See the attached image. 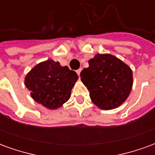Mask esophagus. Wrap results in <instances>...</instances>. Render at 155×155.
Instances as JSON below:
<instances>
[{
  "label": "esophagus",
  "instance_id": "obj_1",
  "mask_svg": "<svg viewBox=\"0 0 155 155\" xmlns=\"http://www.w3.org/2000/svg\"><path fill=\"white\" fill-rule=\"evenodd\" d=\"M81 69H79V70H77V71H76V73H77L79 76L81 75Z\"/></svg>",
  "mask_w": 155,
  "mask_h": 155
}]
</instances>
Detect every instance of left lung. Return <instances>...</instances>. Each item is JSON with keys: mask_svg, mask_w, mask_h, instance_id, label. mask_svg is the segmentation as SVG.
<instances>
[{"mask_svg": "<svg viewBox=\"0 0 155 155\" xmlns=\"http://www.w3.org/2000/svg\"><path fill=\"white\" fill-rule=\"evenodd\" d=\"M81 76L91 101L104 110L120 106L133 86L131 68L110 54H95L89 61V67L81 71Z\"/></svg>", "mask_w": 155, "mask_h": 155, "instance_id": "8db88e82", "label": "left lung"}]
</instances>
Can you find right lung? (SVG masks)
I'll list each match as a JSON object with an SVG mask.
<instances>
[{"label": "right lung", "instance_id": "obj_1", "mask_svg": "<svg viewBox=\"0 0 155 155\" xmlns=\"http://www.w3.org/2000/svg\"><path fill=\"white\" fill-rule=\"evenodd\" d=\"M78 74L68 66L47 60L37 64L25 77V87L38 104L49 110H57L71 98Z\"/></svg>", "mask_w": 155, "mask_h": 155}]
</instances>
